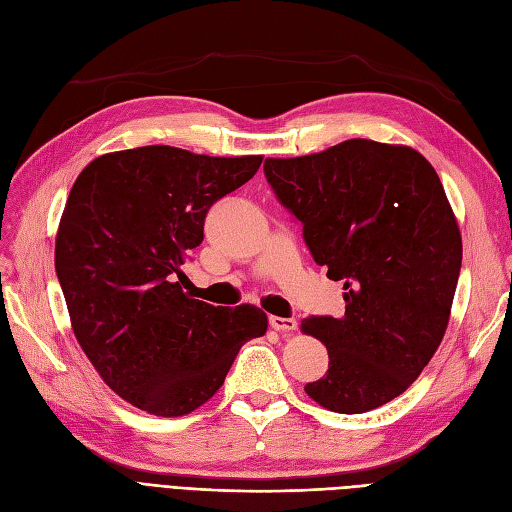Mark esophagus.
Segmentation results:
<instances>
[{
	"mask_svg": "<svg viewBox=\"0 0 512 512\" xmlns=\"http://www.w3.org/2000/svg\"><path fill=\"white\" fill-rule=\"evenodd\" d=\"M269 324L273 331H280V333H292L297 329V320L294 318H280V316H271Z\"/></svg>",
	"mask_w": 512,
	"mask_h": 512,
	"instance_id": "1",
	"label": "esophagus"
}]
</instances>
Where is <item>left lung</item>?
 <instances>
[{
  "label": "left lung",
  "mask_w": 512,
  "mask_h": 512,
  "mask_svg": "<svg viewBox=\"0 0 512 512\" xmlns=\"http://www.w3.org/2000/svg\"><path fill=\"white\" fill-rule=\"evenodd\" d=\"M265 175L314 260L346 290L342 318L301 322L329 350L327 376L305 393L339 414L389 404L431 361L451 318L463 247L438 173L412 147L350 138L269 158Z\"/></svg>",
  "instance_id": "8db88e82"
}]
</instances>
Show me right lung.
<instances>
[{
  "instance_id": "add662e5",
  "label": "right lung",
  "mask_w": 512,
  "mask_h": 512,
  "mask_svg": "<svg viewBox=\"0 0 512 512\" xmlns=\"http://www.w3.org/2000/svg\"><path fill=\"white\" fill-rule=\"evenodd\" d=\"M260 162L147 145L104 153L76 177L55 271L76 342L134 408L166 418L194 412L224 384L247 339L267 333L262 309L198 301L181 271L203 243L209 207Z\"/></svg>"
}]
</instances>
